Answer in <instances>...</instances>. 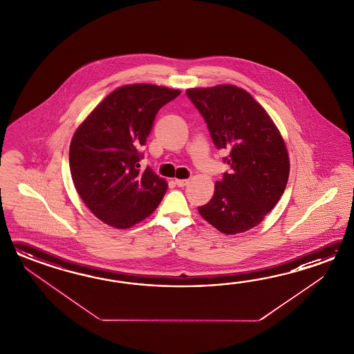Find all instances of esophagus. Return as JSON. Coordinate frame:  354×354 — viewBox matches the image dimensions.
Here are the masks:
<instances>
[{"instance_id":"34e87169","label":"esophagus","mask_w":354,"mask_h":354,"mask_svg":"<svg viewBox=\"0 0 354 354\" xmlns=\"http://www.w3.org/2000/svg\"><path fill=\"white\" fill-rule=\"evenodd\" d=\"M174 182H176V185H177L178 187H185V186H187L188 182H189V180H178V178H176V180H174Z\"/></svg>"}]
</instances>
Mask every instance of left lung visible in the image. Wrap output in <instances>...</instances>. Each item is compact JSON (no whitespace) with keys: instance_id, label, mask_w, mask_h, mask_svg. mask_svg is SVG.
<instances>
[{"instance_id":"8db88e82","label":"left lung","mask_w":354,"mask_h":354,"mask_svg":"<svg viewBox=\"0 0 354 354\" xmlns=\"http://www.w3.org/2000/svg\"><path fill=\"white\" fill-rule=\"evenodd\" d=\"M229 174L215 183L210 201L198 212L226 235L244 233L258 225L279 203L290 174L286 144L271 116L250 93L234 84L188 88Z\"/></svg>"}]
</instances>
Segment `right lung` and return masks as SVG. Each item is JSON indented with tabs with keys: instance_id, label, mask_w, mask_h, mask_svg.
<instances>
[{
	"instance_id": "add662e5",
	"label": "right lung",
	"mask_w": 354,
	"mask_h": 354,
	"mask_svg": "<svg viewBox=\"0 0 354 354\" xmlns=\"http://www.w3.org/2000/svg\"><path fill=\"white\" fill-rule=\"evenodd\" d=\"M180 90L151 83L113 91L81 122L69 145L75 189L107 225L128 229L148 218L166 194L165 178L139 169L143 147L162 106Z\"/></svg>"
}]
</instances>
